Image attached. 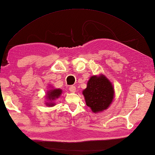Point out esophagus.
Wrapping results in <instances>:
<instances>
[{
  "mask_svg": "<svg viewBox=\"0 0 155 155\" xmlns=\"http://www.w3.org/2000/svg\"><path fill=\"white\" fill-rule=\"evenodd\" d=\"M70 91L72 93H74L76 91V87L75 86H71L69 87Z\"/></svg>",
  "mask_w": 155,
  "mask_h": 155,
  "instance_id": "obj_1",
  "label": "esophagus"
}]
</instances>
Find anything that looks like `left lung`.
I'll list each match as a JSON object with an SVG mask.
<instances>
[{"mask_svg":"<svg viewBox=\"0 0 155 155\" xmlns=\"http://www.w3.org/2000/svg\"><path fill=\"white\" fill-rule=\"evenodd\" d=\"M83 94L87 105L97 113L107 109L113 101L114 91L110 81L104 75L99 77L93 76Z\"/></svg>","mask_w":155,"mask_h":155,"instance_id":"8db88e82","label":"left lung"}]
</instances>
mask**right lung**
<instances>
[{"mask_svg": "<svg viewBox=\"0 0 155 155\" xmlns=\"http://www.w3.org/2000/svg\"><path fill=\"white\" fill-rule=\"evenodd\" d=\"M62 93V90L57 89H52L51 90L49 93H48V96H47V99H48L50 101L49 103H47L46 105L48 106H54V104L53 101L54 99H56V98L60 97V95H61Z\"/></svg>", "mask_w": 155, "mask_h": 155, "instance_id": "right-lung-1", "label": "right lung"}]
</instances>
